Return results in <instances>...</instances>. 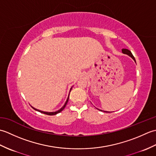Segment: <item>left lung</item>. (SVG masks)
Masks as SVG:
<instances>
[{
  "mask_svg": "<svg viewBox=\"0 0 156 156\" xmlns=\"http://www.w3.org/2000/svg\"><path fill=\"white\" fill-rule=\"evenodd\" d=\"M122 52L123 53V54H127V55H129L130 56V57L133 59V60L135 62V58H134V56L133 55V54H131V51H129V49H122ZM98 109V108H97ZM99 110V109H98ZM100 111H101V110H100ZM104 112H107V111H104Z\"/></svg>",
  "mask_w": 156,
  "mask_h": 156,
  "instance_id": "8db88e82",
  "label": "left lung"
}]
</instances>
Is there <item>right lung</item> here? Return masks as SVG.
<instances>
[{
	"label": "right lung",
	"mask_w": 156,
	"mask_h": 156,
	"mask_svg": "<svg viewBox=\"0 0 156 156\" xmlns=\"http://www.w3.org/2000/svg\"><path fill=\"white\" fill-rule=\"evenodd\" d=\"M71 90H72V88H70V90H69V92L71 91ZM69 95H68V98H67V100H66V102H65L64 105L63 106V107H62L60 109H59V110H58V111H55V112H45V111H40V110H38V109H36V108H35L34 107H33V108H34L35 110L37 111H39V112H41V113L45 114V115H55L59 113V112H60L61 111H62L63 110H64V108H65L66 105H67V103H68V99H69Z\"/></svg>",
	"instance_id": "right-lung-1"
}]
</instances>
